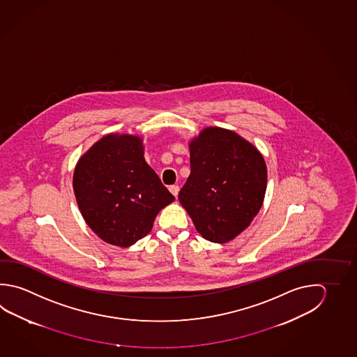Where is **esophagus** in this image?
I'll return each mask as SVG.
<instances>
[{"label": "esophagus", "instance_id": "esophagus-1", "mask_svg": "<svg viewBox=\"0 0 357 357\" xmlns=\"http://www.w3.org/2000/svg\"><path fill=\"white\" fill-rule=\"evenodd\" d=\"M169 191H171V194L174 195L175 197H177L178 191H180V186H178V185H172V186H169Z\"/></svg>", "mask_w": 357, "mask_h": 357}]
</instances>
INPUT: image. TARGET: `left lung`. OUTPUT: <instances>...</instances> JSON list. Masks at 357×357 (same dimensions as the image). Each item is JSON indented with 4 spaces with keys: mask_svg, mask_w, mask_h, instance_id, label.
<instances>
[{
    "mask_svg": "<svg viewBox=\"0 0 357 357\" xmlns=\"http://www.w3.org/2000/svg\"><path fill=\"white\" fill-rule=\"evenodd\" d=\"M191 172L178 200L204 239L227 243L259 213L266 166L253 144L233 130L208 127L190 142Z\"/></svg>",
    "mask_w": 357,
    "mask_h": 357,
    "instance_id": "8db88e82",
    "label": "left lung"
}]
</instances>
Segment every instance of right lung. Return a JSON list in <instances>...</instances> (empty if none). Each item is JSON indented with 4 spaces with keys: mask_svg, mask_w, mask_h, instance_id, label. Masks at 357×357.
Masks as SVG:
<instances>
[{
    "mask_svg": "<svg viewBox=\"0 0 357 357\" xmlns=\"http://www.w3.org/2000/svg\"><path fill=\"white\" fill-rule=\"evenodd\" d=\"M73 188L85 222L105 243L128 248L144 238L175 200L143 157L142 138L107 135L80 157Z\"/></svg>",
    "mask_w": 357,
    "mask_h": 357,
    "instance_id": "obj_1",
    "label": "right lung"
}]
</instances>
